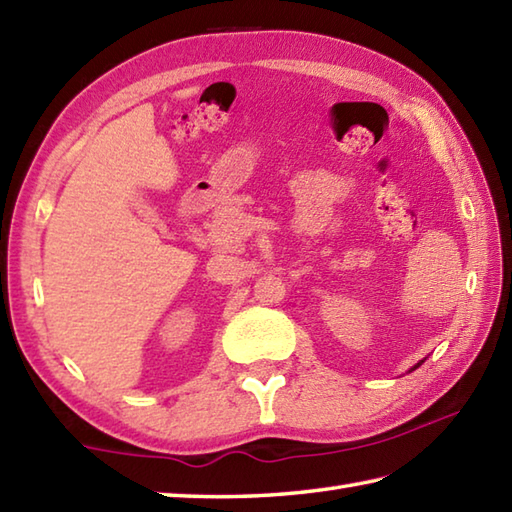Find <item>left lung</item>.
<instances>
[{"label":"left lung","mask_w":512,"mask_h":512,"mask_svg":"<svg viewBox=\"0 0 512 512\" xmlns=\"http://www.w3.org/2000/svg\"><path fill=\"white\" fill-rule=\"evenodd\" d=\"M420 365H422V361H420V363H418V365H416V367H420ZM416 367H413V369H416Z\"/></svg>","instance_id":"left-lung-1"}]
</instances>
